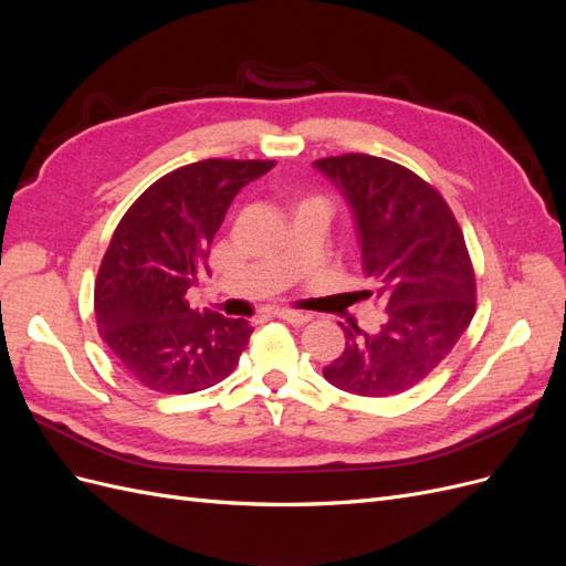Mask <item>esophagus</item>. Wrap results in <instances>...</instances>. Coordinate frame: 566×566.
I'll list each match as a JSON object with an SVG mask.
<instances>
[{
    "instance_id": "obj_1",
    "label": "esophagus",
    "mask_w": 566,
    "mask_h": 566,
    "mask_svg": "<svg viewBox=\"0 0 566 566\" xmlns=\"http://www.w3.org/2000/svg\"><path fill=\"white\" fill-rule=\"evenodd\" d=\"M276 316H279L281 321H285V323H293V325H304V323L312 321L310 314L293 312V310H281V312H276Z\"/></svg>"
}]
</instances>
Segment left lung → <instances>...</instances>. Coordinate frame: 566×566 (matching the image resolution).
Returning a JSON list of instances; mask_svg holds the SVG:
<instances>
[{
  "label": "left lung",
  "mask_w": 566,
  "mask_h": 566,
  "mask_svg": "<svg viewBox=\"0 0 566 566\" xmlns=\"http://www.w3.org/2000/svg\"><path fill=\"white\" fill-rule=\"evenodd\" d=\"M314 167L352 208L364 271L387 310L378 333L345 328V352L323 378L361 397L406 391L451 354L474 316L465 238L437 188L397 163L347 153Z\"/></svg>",
  "instance_id": "1"
}]
</instances>
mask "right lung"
<instances>
[{
    "mask_svg": "<svg viewBox=\"0 0 566 566\" xmlns=\"http://www.w3.org/2000/svg\"><path fill=\"white\" fill-rule=\"evenodd\" d=\"M273 165L221 158L184 165L150 184L119 219L94 285L96 328L144 387L191 394L238 366L250 323L200 314L186 293L210 273L212 238L231 200Z\"/></svg>",
    "mask_w": 566,
    "mask_h": 566,
    "instance_id": "1",
    "label": "right lung"
}]
</instances>
